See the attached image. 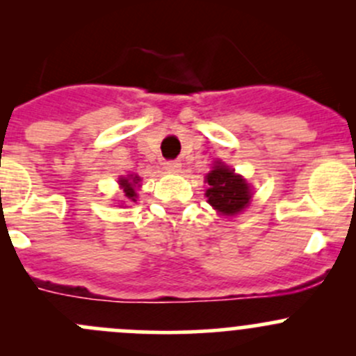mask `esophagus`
Returning a JSON list of instances; mask_svg holds the SVG:
<instances>
[{"mask_svg":"<svg viewBox=\"0 0 356 356\" xmlns=\"http://www.w3.org/2000/svg\"><path fill=\"white\" fill-rule=\"evenodd\" d=\"M163 167H165V170L179 172V168H181V161H179V160H167V161H163Z\"/></svg>","mask_w":356,"mask_h":356,"instance_id":"esophagus-1","label":"esophagus"}]
</instances>
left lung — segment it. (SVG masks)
<instances>
[{
  "instance_id": "obj_1",
  "label": "left lung",
  "mask_w": 356,
  "mask_h": 356,
  "mask_svg": "<svg viewBox=\"0 0 356 356\" xmlns=\"http://www.w3.org/2000/svg\"><path fill=\"white\" fill-rule=\"evenodd\" d=\"M204 182L208 184L204 196L208 203L224 217H234L241 213L251 201V189L246 179L236 174L224 161H215L208 172Z\"/></svg>"
}]
</instances>
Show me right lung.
Listing matches in <instances>:
<instances>
[{
  "label": "right lung",
  "mask_w": 356,
  "mask_h": 356,
  "mask_svg": "<svg viewBox=\"0 0 356 356\" xmlns=\"http://www.w3.org/2000/svg\"><path fill=\"white\" fill-rule=\"evenodd\" d=\"M139 182H141V177H139V175H127V177L118 179V184H120L124 196L129 201H136V198H138L136 189L139 188Z\"/></svg>",
  "instance_id": "obj_1"
}]
</instances>
